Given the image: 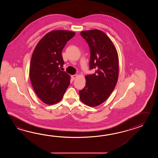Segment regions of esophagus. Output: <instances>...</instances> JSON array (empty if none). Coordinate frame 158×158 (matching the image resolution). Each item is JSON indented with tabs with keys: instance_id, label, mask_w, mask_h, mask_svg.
<instances>
[{
	"instance_id": "obj_1",
	"label": "esophagus",
	"mask_w": 158,
	"mask_h": 158,
	"mask_svg": "<svg viewBox=\"0 0 158 158\" xmlns=\"http://www.w3.org/2000/svg\"><path fill=\"white\" fill-rule=\"evenodd\" d=\"M78 76V74H74V75L71 76V79H72V80H74Z\"/></svg>"
}]
</instances>
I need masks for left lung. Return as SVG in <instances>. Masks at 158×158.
Here are the masks:
<instances>
[{
  "instance_id": "obj_1",
  "label": "left lung",
  "mask_w": 158,
  "mask_h": 158,
  "mask_svg": "<svg viewBox=\"0 0 158 158\" xmlns=\"http://www.w3.org/2000/svg\"><path fill=\"white\" fill-rule=\"evenodd\" d=\"M80 34L90 47V68L95 72L85 76L86 86L79 91L80 99L84 104L94 107L106 101L116 85L118 51L111 39L101 30H86Z\"/></svg>"
}]
</instances>
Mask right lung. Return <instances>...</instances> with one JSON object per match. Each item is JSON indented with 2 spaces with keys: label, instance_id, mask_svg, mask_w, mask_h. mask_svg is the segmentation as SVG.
<instances>
[{
  "label": "right lung",
  "instance_id": "right-lung-1",
  "mask_svg": "<svg viewBox=\"0 0 158 158\" xmlns=\"http://www.w3.org/2000/svg\"><path fill=\"white\" fill-rule=\"evenodd\" d=\"M75 34L69 30H52L41 38L34 50L30 81L38 97L46 104L59 102L69 85L70 75L60 69L64 64L61 51Z\"/></svg>",
  "mask_w": 158,
  "mask_h": 158
}]
</instances>
